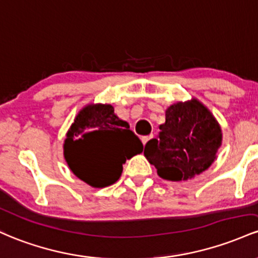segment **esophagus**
<instances>
[{
  "mask_svg": "<svg viewBox=\"0 0 258 258\" xmlns=\"http://www.w3.org/2000/svg\"><path fill=\"white\" fill-rule=\"evenodd\" d=\"M152 138H153V135L151 134V135H149V137H143V139H141V140H143V144H144V145H146L147 141L151 140Z\"/></svg>",
  "mask_w": 258,
  "mask_h": 258,
  "instance_id": "1",
  "label": "esophagus"
}]
</instances>
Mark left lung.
Listing matches in <instances>:
<instances>
[{"label": "left lung", "mask_w": 258, "mask_h": 258, "mask_svg": "<svg viewBox=\"0 0 258 258\" xmlns=\"http://www.w3.org/2000/svg\"><path fill=\"white\" fill-rule=\"evenodd\" d=\"M222 139L215 115L198 98H191L168 107L157 139L146 144L144 155L161 178L187 180L211 167Z\"/></svg>", "instance_id": "1"}]
</instances>
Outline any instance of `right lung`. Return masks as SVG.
I'll return each instance as SVG.
<instances>
[{"label": "right lung", "mask_w": 258, "mask_h": 258, "mask_svg": "<svg viewBox=\"0 0 258 258\" xmlns=\"http://www.w3.org/2000/svg\"><path fill=\"white\" fill-rule=\"evenodd\" d=\"M68 167L92 187H106L120 178L123 164L144 146L109 103H90L74 118L63 145Z\"/></svg>", "instance_id": "1"}]
</instances>
